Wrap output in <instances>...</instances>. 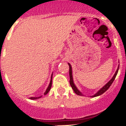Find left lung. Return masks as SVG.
<instances>
[{
    "label": "left lung",
    "mask_w": 126,
    "mask_h": 126,
    "mask_svg": "<svg viewBox=\"0 0 126 126\" xmlns=\"http://www.w3.org/2000/svg\"><path fill=\"white\" fill-rule=\"evenodd\" d=\"M68 64H69V77H70V81H69V83H70V85L71 86V87H72V88L73 89L74 91V93L76 94H77V95H79V96H84V95L82 93L80 92V91H79V90H78V88H77V87H76V85H75L74 83V80H73V77H72V67H71V65L70 63H68ZM119 66H118V68H117V70L116 71V72H115V74L113 75V76L112 78L110 79V81H109V82H107V83H106V84L102 88H101V89H100L98 91H97V93H96V94H94L93 95V96H90V97H96V96H100V95L104 93H105V91H107V90H108V89L109 88V87L111 86V85L112 84V83L113 82L114 80L115 79V77H116V75H117L118 74V70H119Z\"/></svg>",
    "instance_id": "left-lung-1"
}]
</instances>
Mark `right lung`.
<instances>
[{
    "label": "right lung",
    "instance_id": "right-lung-1",
    "mask_svg": "<svg viewBox=\"0 0 126 126\" xmlns=\"http://www.w3.org/2000/svg\"><path fill=\"white\" fill-rule=\"evenodd\" d=\"M52 74L51 78H50V83H49V86H48V87L47 88L46 90V91L44 92V95L47 94L49 93V91H50V88H51V87H52ZM41 97H42V96H39V97H30L29 99H32V100H35V99H38L41 98Z\"/></svg>",
    "mask_w": 126,
    "mask_h": 126
}]
</instances>
